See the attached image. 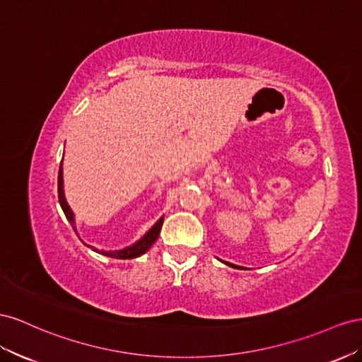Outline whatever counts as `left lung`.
<instances>
[{"label": "left lung", "instance_id": "8db88e82", "mask_svg": "<svg viewBox=\"0 0 362 362\" xmlns=\"http://www.w3.org/2000/svg\"><path fill=\"white\" fill-rule=\"evenodd\" d=\"M221 262H224L226 265H229V267H232V268H240V270H241V268H243V267H240V265H235V264H230V262H226V261H221Z\"/></svg>", "mask_w": 362, "mask_h": 362}]
</instances>
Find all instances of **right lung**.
<instances>
[{"instance_id": "obj_1", "label": "right lung", "mask_w": 362, "mask_h": 362, "mask_svg": "<svg viewBox=\"0 0 362 362\" xmlns=\"http://www.w3.org/2000/svg\"><path fill=\"white\" fill-rule=\"evenodd\" d=\"M64 162V160H62ZM62 162H60V168H59V179H57V192H59V203H60V208L62 211H64L66 220L69 221V224L72 226V229H74V232L77 233V226H76V218H74V212H72V209L69 208V204L65 199V191H64V168H62ZM162 223H163V216H160V218L154 223L151 226V229L148 232H146V235L142 236V238H139L136 243H133L132 245L129 247H124V249L121 250H110V252H106V250H98V249H94V247L83 243L85 245L90 247L92 250L97 252V253H101L105 256H109V257H115V259H133V257H138L141 255L146 253L150 247L156 243L158 236L160 233V227H162ZM78 236V233H77ZM80 238V236H78ZM81 241V240H80Z\"/></svg>"}]
</instances>
